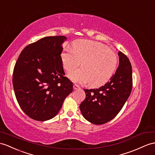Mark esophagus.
Returning a JSON list of instances; mask_svg holds the SVG:
<instances>
[{"instance_id": "34e87169", "label": "esophagus", "mask_w": 155, "mask_h": 155, "mask_svg": "<svg viewBox=\"0 0 155 155\" xmlns=\"http://www.w3.org/2000/svg\"><path fill=\"white\" fill-rule=\"evenodd\" d=\"M73 87H74V90H77V89H80V87H79L77 84H74V85H73Z\"/></svg>"}]
</instances>
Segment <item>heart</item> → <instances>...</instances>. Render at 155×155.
I'll return each instance as SVG.
<instances>
[{"label":"heart","mask_w":155,"mask_h":155,"mask_svg":"<svg viewBox=\"0 0 155 155\" xmlns=\"http://www.w3.org/2000/svg\"><path fill=\"white\" fill-rule=\"evenodd\" d=\"M74 48L67 47L61 54L63 67L67 71L75 69L81 62V68L68 74V78L78 84L90 83L99 87L107 83L117 64L115 52L104 44L90 40H79Z\"/></svg>","instance_id":"heart-1"}]
</instances>
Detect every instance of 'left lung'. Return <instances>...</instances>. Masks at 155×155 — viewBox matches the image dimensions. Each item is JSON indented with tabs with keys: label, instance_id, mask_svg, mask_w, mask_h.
<instances>
[{
	"label": "left lung",
	"instance_id": "left-lung-1",
	"mask_svg": "<svg viewBox=\"0 0 155 155\" xmlns=\"http://www.w3.org/2000/svg\"><path fill=\"white\" fill-rule=\"evenodd\" d=\"M119 66L110 80L99 89H85L80 104L82 115L91 123L101 125L118 114L130 97L133 85L131 65L127 56L118 52Z\"/></svg>",
	"mask_w": 155,
	"mask_h": 155
}]
</instances>
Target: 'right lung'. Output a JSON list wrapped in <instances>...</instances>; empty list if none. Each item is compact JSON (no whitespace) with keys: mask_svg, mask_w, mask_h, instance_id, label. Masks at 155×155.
<instances>
[{"mask_svg":"<svg viewBox=\"0 0 155 155\" xmlns=\"http://www.w3.org/2000/svg\"><path fill=\"white\" fill-rule=\"evenodd\" d=\"M66 39L49 36L29 44L15 64L12 83L17 101L25 114L37 121L54 118L73 91L60 56Z\"/></svg>","mask_w":155,"mask_h":155,"instance_id":"add662e5","label":"right lung"}]
</instances>
